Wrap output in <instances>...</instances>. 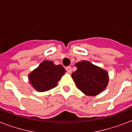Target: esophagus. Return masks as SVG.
<instances>
[{"label": "esophagus", "instance_id": "obj_1", "mask_svg": "<svg viewBox=\"0 0 132 132\" xmlns=\"http://www.w3.org/2000/svg\"><path fill=\"white\" fill-rule=\"evenodd\" d=\"M66 70L67 72L70 73V72H71V71H72V68H71L70 66H68V67H66Z\"/></svg>", "mask_w": 132, "mask_h": 132}]
</instances>
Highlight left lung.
<instances>
[{
    "label": "left lung",
    "instance_id": "left-lung-1",
    "mask_svg": "<svg viewBox=\"0 0 132 132\" xmlns=\"http://www.w3.org/2000/svg\"><path fill=\"white\" fill-rule=\"evenodd\" d=\"M75 66L77 69L72 73V78L84 94L96 96L106 88L109 82L107 70L86 60L77 62Z\"/></svg>",
    "mask_w": 132,
    "mask_h": 132
}]
</instances>
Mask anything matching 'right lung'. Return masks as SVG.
<instances>
[{"label":"right lung","mask_w":132,"mask_h":132,"mask_svg":"<svg viewBox=\"0 0 132 132\" xmlns=\"http://www.w3.org/2000/svg\"><path fill=\"white\" fill-rule=\"evenodd\" d=\"M62 65H55L52 61L44 60L28 75L29 84L38 92H46L57 86V82L65 74Z\"/></svg>","instance_id":"add662e5"}]
</instances>
